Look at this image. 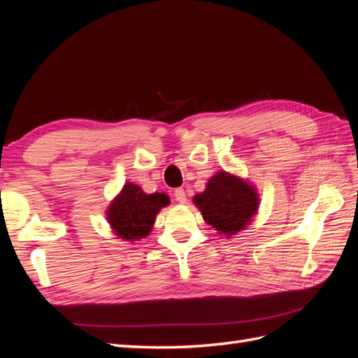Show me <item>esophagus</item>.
Here are the masks:
<instances>
[{
	"label": "esophagus",
	"instance_id": "1",
	"mask_svg": "<svg viewBox=\"0 0 358 358\" xmlns=\"http://www.w3.org/2000/svg\"><path fill=\"white\" fill-rule=\"evenodd\" d=\"M175 199H176L179 203H185V201H187L185 191H183L182 188H178V189H175Z\"/></svg>",
	"mask_w": 358,
	"mask_h": 358
}]
</instances>
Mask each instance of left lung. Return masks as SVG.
I'll return each mask as SVG.
<instances>
[{"label":"left lung","instance_id":"obj_1","mask_svg":"<svg viewBox=\"0 0 358 358\" xmlns=\"http://www.w3.org/2000/svg\"><path fill=\"white\" fill-rule=\"evenodd\" d=\"M194 203L216 231L233 236L251 222L258 208V196L248 182L220 171L209 179L204 192L194 196Z\"/></svg>","mask_w":358,"mask_h":358}]
</instances>
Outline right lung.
<instances>
[{
    "instance_id": "add662e5",
    "label": "right lung",
    "mask_w": 358,
    "mask_h": 358,
    "mask_svg": "<svg viewBox=\"0 0 358 358\" xmlns=\"http://www.w3.org/2000/svg\"><path fill=\"white\" fill-rule=\"evenodd\" d=\"M169 203L166 194H146L134 183H125L107 209V220L121 239H143L152 230L157 213Z\"/></svg>"
}]
</instances>
